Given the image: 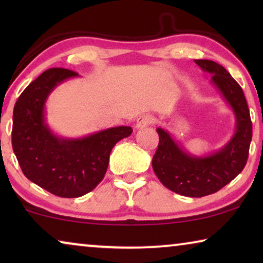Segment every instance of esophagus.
Here are the masks:
<instances>
[{
  "label": "esophagus",
  "mask_w": 263,
  "mask_h": 263,
  "mask_svg": "<svg viewBox=\"0 0 263 263\" xmlns=\"http://www.w3.org/2000/svg\"><path fill=\"white\" fill-rule=\"evenodd\" d=\"M153 123H154V118L151 116V115H142V116H140L138 120H136L135 128L142 129V128H146L147 125H151Z\"/></svg>",
  "instance_id": "esophagus-1"
}]
</instances>
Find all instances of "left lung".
I'll return each mask as SVG.
<instances>
[{
  "label": "left lung",
  "mask_w": 263,
  "mask_h": 263,
  "mask_svg": "<svg viewBox=\"0 0 263 263\" xmlns=\"http://www.w3.org/2000/svg\"><path fill=\"white\" fill-rule=\"evenodd\" d=\"M195 63L212 74L213 85L231 106L236 116V133L218 152L195 157L183 151L166 130L158 128L159 143L152 166L167 189L183 196L202 197L217 193L242 172L249 156L253 124L243 89L229 71L214 61L195 60Z\"/></svg>",
  "instance_id": "1"
}]
</instances>
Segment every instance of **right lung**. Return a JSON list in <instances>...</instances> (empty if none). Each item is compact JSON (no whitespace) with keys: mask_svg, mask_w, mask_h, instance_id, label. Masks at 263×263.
Instances as JSON below:
<instances>
[{"mask_svg":"<svg viewBox=\"0 0 263 263\" xmlns=\"http://www.w3.org/2000/svg\"><path fill=\"white\" fill-rule=\"evenodd\" d=\"M78 73L51 68L32 81L13 111L12 146L24 175L60 197H79L103 181L114 146L133 133L115 127L81 139L56 136L45 123V102L53 88Z\"/></svg>","mask_w":263,"mask_h":263,"instance_id":"add662e5","label":"right lung"}]
</instances>
